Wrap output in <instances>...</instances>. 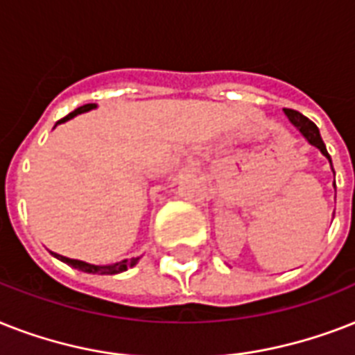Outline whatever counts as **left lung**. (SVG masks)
<instances>
[{
    "label": "left lung",
    "instance_id": "1",
    "mask_svg": "<svg viewBox=\"0 0 355 355\" xmlns=\"http://www.w3.org/2000/svg\"><path fill=\"white\" fill-rule=\"evenodd\" d=\"M284 112H286L288 120L295 125V128L301 131V135L304 138H306L308 142L312 144V146H315V148L319 149V151L324 155V157L330 160V155H328L327 151V146H324V142H322L321 135H319V129L318 125L310 120V118H306L304 114H301L299 111H295V109H284ZM330 164H332V160H330Z\"/></svg>",
    "mask_w": 355,
    "mask_h": 355
}]
</instances>
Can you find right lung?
<instances>
[{"mask_svg": "<svg viewBox=\"0 0 355 355\" xmlns=\"http://www.w3.org/2000/svg\"><path fill=\"white\" fill-rule=\"evenodd\" d=\"M94 107H96L94 103H85V105H82V107H78V109H74L73 112H69L67 116L62 118V120H60L58 123L67 122V120H71V118L76 116V114H80V112H85V111H89V109H94ZM54 257L60 259V261L65 262V264H69V266L76 268V270H82V272H87V273H98V275H114V273L125 272L128 268L135 266L138 261V259H129V261L116 262V264H111V266H94V264H87V262L76 261V259L63 257V255H58V253H54Z\"/></svg>", "mask_w": 355, "mask_h": 355, "instance_id": "1", "label": "right lung"}]
</instances>
